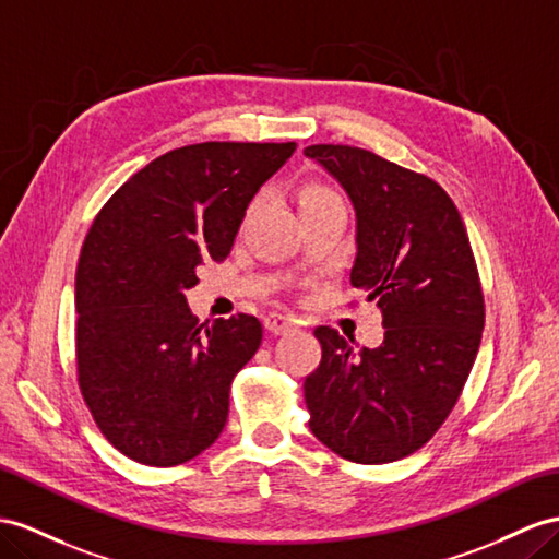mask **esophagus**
I'll return each instance as SVG.
<instances>
[{
	"instance_id": "esophagus-1",
	"label": "esophagus",
	"mask_w": 559,
	"mask_h": 559,
	"mask_svg": "<svg viewBox=\"0 0 559 559\" xmlns=\"http://www.w3.org/2000/svg\"><path fill=\"white\" fill-rule=\"evenodd\" d=\"M264 325H266V331H269V333H274V335H283V333L293 331V328H295V319L285 317V313H278V311H274V313H269V317L264 319Z\"/></svg>"
}]
</instances>
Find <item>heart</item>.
<instances>
[{
	"instance_id": "b5f03b06",
	"label": "heart",
	"mask_w": 559,
	"mask_h": 559,
	"mask_svg": "<svg viewBox=\"0 0 559 559\" xmlns=\"http://www.w3.org/2000/svg\"><path fill=\"white\" fill-rule=\"evenodd\" d=\"M333 200H340V195L331 189V186L319 183V181L305 183L302 189L297 191V205H299V210H307V207H313V205H323V203H333Z\"/></svg>"
}]
</instances>
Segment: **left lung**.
Instances as JSON below:
<instances>
[{
  "label": "left lung",
  "instance_id": "obj_1",
  "mask_svg": "<svg viewBox=\"0 0 559 559\" xmlns=\"http://www.w3.org/2000/svg\"><path fill=\"white\" fill-rule=\"evenodd\" d=\"M305 155L356 212L349 281L382 311L384 340L354 352L319 325L321 364L305 380L309 429L352 463L406 457L449 418L484 331V295L465 224L441 186L366 148L317 143Z\"/></svg>",
  "mask_w": 559,
  "mask_h": 559
}]
</instances>
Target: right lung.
Listing matches in <instances>:
<instances>
[{
	"label": "right lung",
	"instance_id": "1",
	"mask_svg": "<svg viewBox=\"0 0 559 559\" xmlns=\"http://www.w3.org/2000/svg\"><path fill=\"white\" fill-rule=\"evenodd\" d=\"M288 143L205 141L155 157L96 214L75 274L84 404L127 457L171 467L222 435L238 370L262 345L250 313L198 323L186 290L222 262Z\"/></svg>",
	"mask_w": 559,
	"mask_h": 559
}]
</instances>
